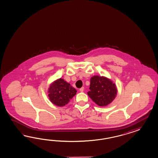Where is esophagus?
Masks as SVG:
<instances>
[{"instance_id": "obj_1", "label": "esophagus", "mask_w": 158, "mask_h": 158, "mask_svg": "<svg viewBox=\"0 0 158 158\" xmlns=\"http://www.w3.org/2000/svg\"><path fill=\"white\" fill-rule=\"evenodd\" d=\"M79 90H80V91H81V92H83V91H84V87H82L81 88V89H79Z\"/></svg>"}]
</instances>
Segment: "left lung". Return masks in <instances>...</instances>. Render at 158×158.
Returning <instances> with one entry per match:
<instances>
[{
	"label": "left lung",
	"instance_id": "obj_1",
	"mask_svg": "<svg viewBox=\"0 0 158 158\" xmlns=\"http://www.w3.org/2000/svg\"><path fill=\"white\" fill-rule=\"evenodd\" d=\"M90 98L99 106H106L114 99L117 89L114 83L106 77L94 76L90 79Z\"/></svg>",
	"mask_w": 158,
	"mask_h": 158
}]
</instances>
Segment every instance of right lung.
Masks as SVG:
<instances>
[{
  "mask_svg": "<svg viewBox=\"0 0 158 158\" xmlns=\"http://www.w3.org/2000/svg\"><path fill=\"white\" fill-rule=\"evenodd\" d=\"M48 90L50 101L54 105L61 107L67 104L77 92L75 88L61 78L51 84Z\"/></svg>",
  "mask_w": 158,
  "mask_h": 158,
  "instance_id": "add662e5",
  "label": "right lung"
}]
</instances>
